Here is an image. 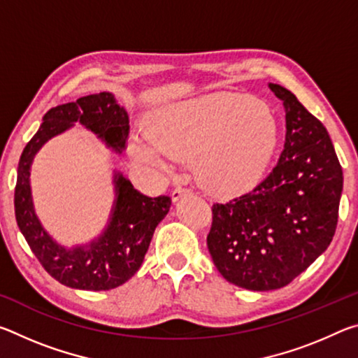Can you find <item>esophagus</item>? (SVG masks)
Listing matches in <instances>:
<instances>
[{
  "label": "esophagus",
  "instance_id": "1",
  "mask_svg": "<svg viewBox=\"0 0 358 358\" xmlns=\"http://www.w3.org/2000/svg\"><path fill=\"white\" fill-rule=\"evenodd\" d=\"M189 192H191L189 187H185V186H177V187H175V189L172 191V201H173V202H177V201H180L181 197L187 196V194H189Z\"/></svg>",
  "mask_w": 358,
  "mask_h": 358
}]
</instances>
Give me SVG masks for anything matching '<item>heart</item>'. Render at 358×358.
I'll list each match as a JSON object with an SVG mask.
<instances>
[{"mask_svg": "<svg viewBox=\"0 0 358 358\" xmlns=\"http://www.w3.org/2000/svg\"><path fill=\"white\" fill-rule=\"evenodd\" d=\"M147 134L131 142L132 155L157 164L162 153L197 157L202 183L227 194L262 175L280 142V124L270 107L251 96L216 93L156 108Z\"/></svg>", "mask_w": 358, "mask_h": 358, "instance_id": "b5f03b06", "label": "heart"}]
</instances>
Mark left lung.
Returning <instances> with one entry per match:
<instances>
[{
  "instance_id": "8db88e82",
  "label": "left lung",
  "mask_w": 358,
  "mask_h": 358,
  "mask_svg": "<svg viewBox=\"0 0 358 358\" xmlns=\"http://www.w3.org/2000/svg\"><path fill=\"white\" fill-rule=\"evenodd\" d=\"M268 87L286 110L282 153L254 189L213 203L207 237L217 271L250 290L287 286L329 248L343 191V171L324 124L287 88Z\"/></svg>"
}]
</instances>
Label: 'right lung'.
<instances>
[{
    "label": "right lung",
    "instance_id": "right-lung-1",
    "mask_svg": "<svg viewBox=\"0 0 358 358\" xmlns=\"http://www.w3.org/2000/svg\"><path fill=\"white\" fill-rule=\"evenodd\" d=\"M41 128L27 143L17 169L15 220L41 265L64 286L108 290L124 284L141 268L155 229L169 213V196L148 197L134 189L123 173L115 172V202L110 220L92 243L66 248L53 240L34 213L29 173L42 145L76 123L94 132L108 148L121 153L129 136V117L112 93L102 92L57 106L42 118Z\"/></svg>",
    "mask_w": 358,
    "mask_h": 358
}]
</instances>
